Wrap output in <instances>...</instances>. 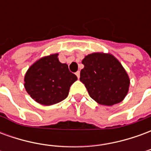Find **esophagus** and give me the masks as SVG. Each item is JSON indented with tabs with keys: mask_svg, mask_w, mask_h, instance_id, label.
I'll return each mask as SVG.
<instances>
[{
	"mask_svg": "<svg viewBox=\"0 0 151 151\" xmlns=\"http://www.w3.org/2000/svg\"><path fill=\"white\" fill-rule=\"evenodd\" d=\"M75 74L77 75V77H78V78H80V71H78V72H76Z\"/></svg>",
	"mask_w": 151,
	"mask_h": 151,
	"instance_id": "34e87169",
	"label": "esophagus"
}]
</instances>
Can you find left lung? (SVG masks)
<instances>
[{"label": "left lung", "instance_id": "1", "mask_svg": "<svg viewBox=\"0 0 151 151\" xmlns=\"http://www.w3.org/2000/svg\"><path fill=\"white\" fill-rule=\"evenodd\" d=\"M82 63L84 68L80 73V81L95 102L111 106L125 98L129 88V78L113 55L91 53L86 56Z\"/></svg>", "mask_w": 151, "mask_h": 151}]
</instances>
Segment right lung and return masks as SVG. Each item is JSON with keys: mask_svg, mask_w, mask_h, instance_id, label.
Listing matches in <instances>:
<instances>
[{"mask_svg": "<svg viewBox=\"0 0 151 151\" xmlns=\"http://www.w3.org/2000/svg\"><path fill=\"white\" fill-rule=\"evenodd\" d=\"M66 64L59 61L58 53L43 56L28 69L24 87L35 101L45 106L60 103L69 95V88L77 81Z\"/></svg>", "mask_w": 151, "mask_h": 151, "instance_id": "right-lung-1", "label": "right lung"}]
</instances>
